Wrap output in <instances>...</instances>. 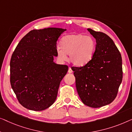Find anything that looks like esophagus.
Returning a JSON list of instances; mask_svg holds the SVG:
<instances>
[{"label": "esophagus", "mask_w": 132, "mask_h": 132, "mask_svg": "<svg viewBox=\"0 0 132 132\" xmlns=\"http://www.w3.org/2000/svg\"><path fill=\"white\" fill-rule=\"evenodd\" d=\"M72 69L70 68H69V69H68V73H72Z\"/></svg>", "instance_id": "esophagus-1"}]
</instances>
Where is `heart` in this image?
I'll list each match as a JSON object with an SVG mask.
<instances>
[{
	"mask_svg": "<svg viewBox=\"0 0 132 132\" xmlns=\"http://www.w3.org/2000/svg\"><path fill=\"white\" fill-rule=\"evenodd\" d=\"M57 48V57L62 61L67 60V54L74 66H85L92 60L96 50L95 40L83 34H70L63 37Z\"/></svg>",
	"mask_w": 132,
	"mask_h": 132,
	"instance_id": "heart-1",
	"label": "heart"
}]
</instances>
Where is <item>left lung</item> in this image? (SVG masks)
<instances>
[{"label": "left lung", "mask_w": 132, "mask_h": 132, "mask_svg": "<svg viewBox=\"0 0 132 132\" xmlns=\"http://www.w3.org/2000/svg\"><path fill=\"white\" fill-rule=\"evenodd\" d=\"M96 39L94 55L82 67H72L76 87L83 103L100 108L112 102L122 79V58L114 41L105 33L88 29Z\"/></svg>", "instance_id": "obj_1"}]
</instances>
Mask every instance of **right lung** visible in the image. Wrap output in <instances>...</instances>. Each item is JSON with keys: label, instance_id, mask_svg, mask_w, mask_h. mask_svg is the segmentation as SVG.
Instances as JSON below:
<instances>
[{"label": "right lung", "instance_id": "1", "mask_svg": "<svg viewBox=\"0 0 132 132\" xmlns=\"http://www.w3.org/2000/svg\"><path fill=\"white\" fill-rule=\"evenodd\" d=\"M66 29L33 30L16 46L10 62L11 87L26 108L40 111L54 102L68 66L54 62L57 41Z\"/></svg>", "mask_w": 132, "mask_h": 132}]
</instances>
